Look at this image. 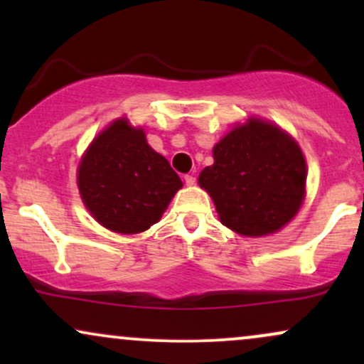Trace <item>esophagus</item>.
<instances>
[{
    "label": "esophagus",
    "instance_id": "1",
    "mask_svg": "<svg viewBox=\"0 0 364 364\" xmlns=\"http://www.w3.org/2000/svg\"><path fill=\"white\" fill-rule=\"evenodd\" d=\"M195 181H196V179H195V176H191V174H186V176H185V183L188 186H193Z\"/></svg>",
    "mask_w": 364,
    "mask_h": 364
}]
</instances>
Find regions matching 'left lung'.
Returning <instances> with one entry per match:
<instances>
[{"label": "left lung", "instance_id": "8db88e82", "mask_svg": "<svg viewBox=\"0 0 364 364\" xmlns=\"http://www.w3.org/2000/svg\"><path fill=\"white\" fill-rule=\"evenodd\" d=\"M224 225L243 236L279 231L299 210L306 164L281 128L252 119L214 147V164L200 173Z\"/></svg>", "mask_w": 364, "mask_h": 364}]
</instances>
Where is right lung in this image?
Here are the masks:
<instances>
[{
    "label": "right lung",
    "mask_w": 364,
    "mask_h": 364,
    "mask_svg": "<svg viewBox=\"0 0 364 364\" xmlns=\"http://www.w3.org/2000/svg\"><path fill=\"white\" fill-rule=\"evenodd\" d=\"M183 186L141 128L118 119L97 136L78 168V190L97 223L121 235L147 231Z\"/></svg>",
    "instance_id": "right-lung-1"
}]
</instances>
